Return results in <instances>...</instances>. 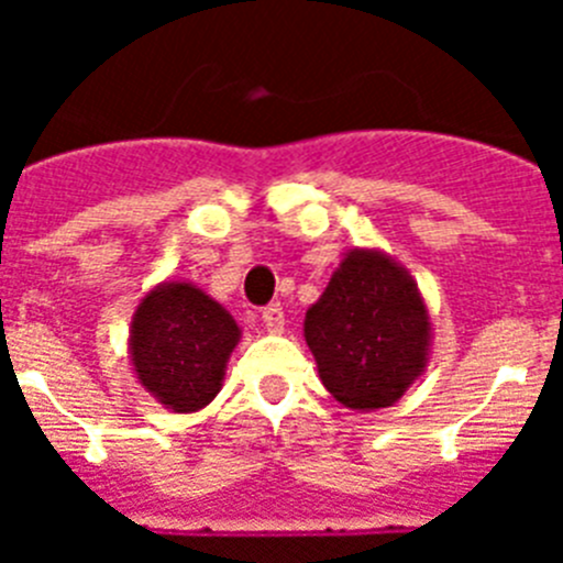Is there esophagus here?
I'll use <instances>...</instances> for the list:
<instances>
[{"mask_svg":"<svg viewBox=\"0 0 563 563\" xmlns=\"http://www.w3.org/2000/svg\"><path fill=\"white\" fill-rule=\"evenodd\" d=\"M262 321H265V330L273 332V335L285 330V310H282V305H267L262 310Z\"/></svg>","mask_w":563,"mask_h":563,"instance_id":"obj_1","label":"esophagus"}]
</instances>
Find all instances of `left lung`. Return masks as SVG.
Wrapping results in <instances>:
<instances>
[{
    "instance_id": "obj_1",
    "label": "left lung",
    "mask_w": 563,
    "mask_h": 563,
    "mask_svg": "<svg viewBox=\"0 0 563 563\" xmlns=\"http://www.w3.org/2000/svg\"><path fill=\"white\" fill-rule=\"evenodd\" d=\"M305 341L318 377L341 406L389 409L429 366V305L397 258L352 247L307 310Z\"/></svg>"
}]
</instances>
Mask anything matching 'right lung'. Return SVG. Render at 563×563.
Wrapping results in <instances>:
<instances>
[{
    "label": "right lung",
    "instance_id": "right-lung-1",
    "mask_svg": "<svg viewBox=\"0 0 563 563\" xmlns=\"http://www.w3.org/2000/svg\"><path fill=\"white\" fill-rule=\"evenodd\" d=\"M242 330L191 282L168 278L134 307L129 361L137 383L174 415L206 409L220 395Z\"/></svg>",
    "mask_w": 563,
    "mask_h": 563
}]
</instances>
